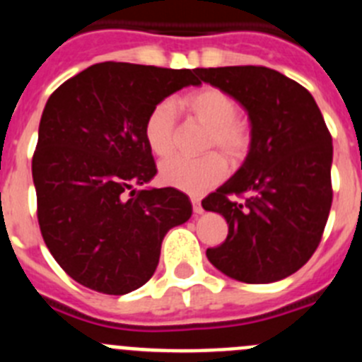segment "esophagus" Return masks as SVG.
I'll list each match as a JSON object with an SVG mask.
<instances>
[{
  "instance_id": "obj_1",
  "label": "esophagus",
  "mask_w": 362,
  "mask_h": 362,
  "mask_svg": "<svg viewBox=\"0 0 362 362\" xmlns=\"http://www.w3.org/2000/svg\"><path fill=\"white\" fill-rule=\"evenodd\" d=\"M191 203H192V210H194V214H202L203 212L202 202H199L198 198H191Z\"/></svg>"
}]
</instances>
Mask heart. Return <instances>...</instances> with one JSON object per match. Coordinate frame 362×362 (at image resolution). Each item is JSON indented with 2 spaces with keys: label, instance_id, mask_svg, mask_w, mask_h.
<instances>
[{
  "label": "heart",
  "instance_id": "obj_1",
  "mask_svg": "<svg viewBox=\"0 0 362 362\" xmlns=\"http://www.w3.org/2000/svg\"><path fill=\"white\" fill-rule=\"evenodd\" d=\"M187 113L209 129L205 148H217L230 163H238L251 146V131L238 118L237 100L214 86H203L182 100ZM145 141L153 156L166 157L177 141V110L170 100L156 104L150 110L143 127ZM226 173V164L217 153H206L198 159L171 157L160 164L163 184L189 194H203L219 184Z\"/></svg>",
  "mask_w": 362,
  "mask_h": 362
}]
</instances>
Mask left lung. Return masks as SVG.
Here are the masks:
<instances>
[{
  "label": "left lung",
  "instance_id": "8db88e82",
  "mask_svg": "<svg viewBox=\"0 0 362 362\" xmlns=\"http://www.w3.org/2000/svg\"><path fill=\"white\" fill-rule=\"evenodd\" d=\"M199 81L233 97L251 124L237 173L202 202L226 219L228 237L209 262L242 283H274L297 272L320 244L332 203V138L313 95L267 66L196 69ZM231 194H247L245 202Z\"/></svg>",
  "mask_w": 362,
  "mask_h": 362
}]
</instances>
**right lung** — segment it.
I'll return each mask as SVG.
<instances>
[{"label":"right lung","mask_w":362,"mask_h":362,"mask_svg":"<svg viewBox=\"0 0 362 362\" xmlns=\"http://www.w3.org/2000/svg\"><path fill=\"white\" fill-rule=\"evenodd\" d=\"M196 70L104 62L49 97L33 153L37 216L45 245L74 281L107 296L145 285L171 228L192 205L173 187L134 189L157 173L143 134L156 104Z\"/></svg>","instance_id":"add662e5"}]
</instances>
